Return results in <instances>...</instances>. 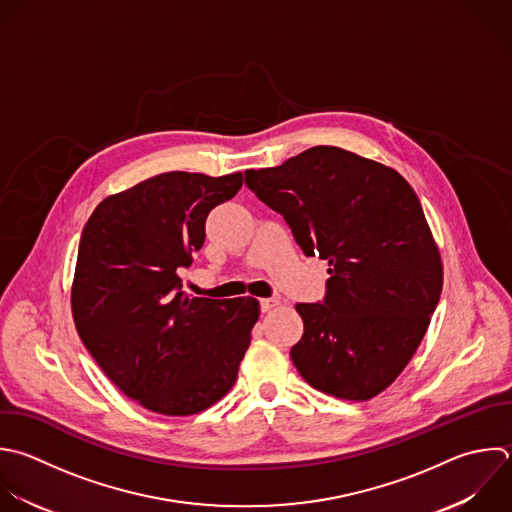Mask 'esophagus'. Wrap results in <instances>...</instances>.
<instances>
[{
    "mask_svg": "<svg viewBox=\"0 0 512 512\" xmlns=\"http://www.w3.org/2000/svg\"><path fill=\"white\" fill-rule=\"evenodd\" d=\"M278 304H280L278 298H262V300H260V310H262V312H268V310L276 308Z\"/></svg>",
    "mask_w": 512,
    "mask_h": 512,
    "instance_id": "1",
    "label": "esophagus"
}]
</instances>
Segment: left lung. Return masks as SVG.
Returning <instances> with one entry per match:
<instances>
[{"mask_svg":"<svg viewBox=\"0 0 512 512\" xmlns=\"http://www.w3.org/2000/svg\"><path fill=\"white\" fill-rule=\"evenodd\" d=\"M244 182L306 256L330 266L322 302L296 304L304 334L290 358L300 376L342 400L376 396L416 352L442 290L414 190L392 168L334 146L246 170Z\"/></svg>","mask_w":512,"mask_h":512,"instance_id":"obj_1","label":"left lung"}]
</instances>
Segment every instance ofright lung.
<instances>
[{
	"instance_id": "add662e5",
	"label": "right lung",
	"mask_w": 512,
	"mask_h": 512,
	"mask_svg": "<svg viewBox=\"0 0 512 512\" xmlns=\"http://www.w3.org/2000/svg\"><path fill=\"white\" fill-rule=\"evenodd\" d=\"M242 174L166 172L98 204L84 226L72 310L108 378L152 412L206 410L236 382L256 298H190L180 272L206 240L212 208Z\"/></svg>"
}]
</instances>
